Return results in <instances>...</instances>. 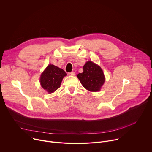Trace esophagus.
Returning a JSON list of instances; mask_svg holds the SVG:
<instances>
[{"instance_id": "esophagus-1", "label": "esophagus", "mask_w": 152, "mask_h": 152, "mask_svg": "<svg viewBox=\"0 0 152 152\" xmlns=\"http://www.w3.org/2000/svg\"><path fill=\"white\" fill-rule=\"evenodd\" d=\"M69 75L70 76H75V73L74 72H72L69 73Z\"/></svg>"}]
</instances>
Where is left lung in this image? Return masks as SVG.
Listing matches in <instances>:
<instances>
[{
  "label": "left lung",
  "mask_w": 152,
  "mask_h": 152,
  "mask_svg": "<svg viewBox=\"0 0 152 152\" xmlns=\"http://www.w3.org/2000/svg\"><path fill=\"white\" fill-rule=\"evenodd\" d=\"M83 70V73L77 75L82 86L90 91H99L104 82L102 69L92 61H88L84 65Z\"/></svg>",
  "instance_id": "obj_1"
}]
</instances>
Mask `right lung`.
<instances>
[{"instance_id":"add662e5","label":"right lung","mask_w":152,"mask_h":152,"mask_svg":"<svg viewBox=\"0 0 152 152\" xmlns=\"http://www.w3.org/2000/svg\"><path fill=\"white\" fill-rule=\"evenodd\" d=\"M65 76L66 73L62 69L50 64L41 75V85L48 92L52 93L60 87Z\"/></svg>"}]
</instances>
